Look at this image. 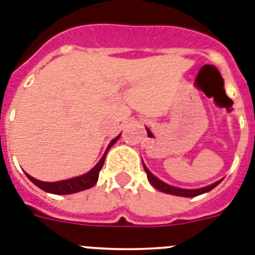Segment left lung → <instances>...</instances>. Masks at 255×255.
<instances>
[{
	"instance_id": "1",
	"label": "left lung",
	"mask_w": 255,
	"mask_h": 255,
	"mask_svg": "<svg viewBox=\"0 0 255 255\" xmlns=\"http://www.w3.org/2000/svg\"><path fill=\"white\" fill-rule=\"evenodd\" d=\"M142 166H144L145 168V172H146L147 175V180L150 181V184L153 185L154 188H157L158 190H160V192H163V193H168V194H174V196H181V197H196V196H200V194L202 193H206V192H210L213 188H215L218 185V184L220 183L219 181H217V183L211 184V185H209V187H204V188H200V189H183V188H176V187H172V185H168V184L163 183L162 180H159L158 177L154 176L153 174H151L150 171L147 170L146 166L144 164V162H142Z\"/></svg>"
}]
</instances>
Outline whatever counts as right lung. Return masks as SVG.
Instances as JSON below:
<instances>
[{
    "mask_svg": "<svg viewBox=\"0 0 255 255\" xmlns=\"http://www.w3.org/2000/svg\"><path fill=\"white\" fill-rule=\"evenodd\" d=\"M121 137V134L115 137L114 140H111V142L109 144L108 146V150L110 149L113 145L117 142L118 138ZM108 150L105 151L104 157L100 159L97 164H96L95 167L92 168L89 172L87 174L81 175V176L78 177H72V179H67V180H62V181H55V183H46V181H40L35 177L29 176L28 174H25L28 176L29 180L32 183L37 185L40 189L45 190V192H48V193H53V194H72V193H76V192H81V190H85V189H89L97 183L98 180V174H100V171H101L102 166H104V162H105V157H106V153Z\"/></svg>",
    "mask_w": 255,
    "mask_h": 255,
    "instance_id": "right-lung-1",
    "label": "right lung"
}]
</instances>
